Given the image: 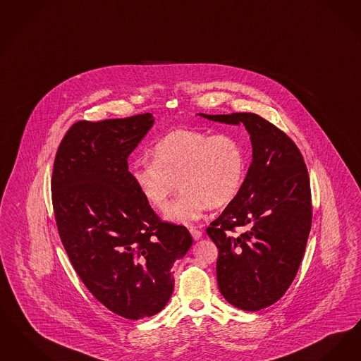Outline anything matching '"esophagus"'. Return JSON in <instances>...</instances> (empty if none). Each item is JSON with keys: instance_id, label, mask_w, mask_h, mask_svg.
<instances>
[{"instance_id": "obj_1", "label": "esophagus", "mask_w": 361, "mask_h": 361, "mask_svg": "<svg viewBox=\"0 0 361 361\" xmlns=\"http://www.w3.org/2000/svg\"><path fill=\"white\" fill-rule=\"evenodd\" d=\"M189 232H190V235H192V238H193L195 240H199V239L202 238V232L200 231V230H197L196 227H190Z\"/></svg>"}]
</instances>
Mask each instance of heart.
Instances as JSON below:
<instances>
[{"label":"heart","instance_id":"1","mask_svg":"<svg viewBox=\"0 0 361 361\" xmlns=\"http://www.w3.org/2000/svg\"><path fill=\"white\" fill-rule=\"evenodd\" d=\"M152 159L137 161L131 178L145 202L159 212L168 208L178 183L181 192L166 212L176 223L195 221L205 208L231 204L247 173L245 144L231 133L173 130L153 146Z\"/></svg>","mask_w":361,"mask_h":361}]
</instances>
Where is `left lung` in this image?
<instances>
[{
  "instance_id": "left-lung-1",
  "label": "left lung",
  "mask_w": 361,
  "mask_h": 361,
  "mask_svg": "<svg viewBox=\"0 0 361 361\" xmlns=\"http://www.w3.org/2000/svg\"><path fill=\"white\" fill-rule=\"evenodd\" d=\"M200 116L243 123L251 135L252 162L243 187L207 233L219 248L221 295L235 307L257 312L276 302L300 269L312 227L307 168L288 134L258 114ZM239 228L244 231L236 234Z\"/></svg>"
}]
</instances>
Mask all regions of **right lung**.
Instances as JSON below:
<instances>
[{
    "mask_svg": "<svg viewBox=\"0 0 361 361\" xmlns=\"http://www.w3.org/2000/svg\"><path fill=\"white\" fill-rule=\"evenodd\" d=\"M150 113L79 121L63 137L51 180L59 235L90 293L121 317L164 309L174 262L192 245L184 226L162 221L129 172L130 153L153 126Z\"/></svg>",
    "mask_w": 361,
    "mask_h": 361,
    "instance_id": "1",
    "label": "right lung"
}]
</instances>
